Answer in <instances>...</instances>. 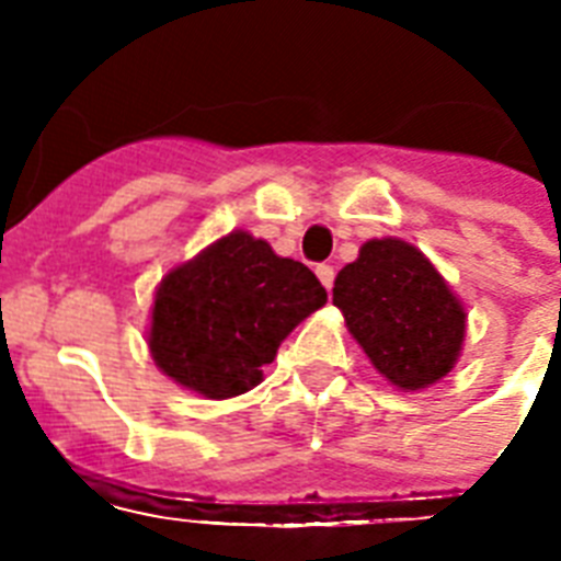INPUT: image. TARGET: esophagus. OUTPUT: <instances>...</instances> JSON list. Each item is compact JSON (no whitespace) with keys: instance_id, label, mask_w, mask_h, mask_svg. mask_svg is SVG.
Here are the masks:
<instances>
[{"instance_id":"esophagus-1","label":"esophagus","mask_w":561,"mask_h":561,"mask_svg":"<svg viewBox=\"0 0 561 561\" xmlns=\"http://www.w3.org/2000/svg\"><path fill=\"white\" fill-rule=\"evenodd\" d=\"M317 276H320V282H323L325 288L332 290V285H334V267H332V264H317Z\"/></svg>"}]
</instances>
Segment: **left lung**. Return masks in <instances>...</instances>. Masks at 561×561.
Returning a JSON list of instances; mask_svg holds the SVG:
<instances>
[{"mask_svg":"<svg viewBox=\"0 0 561 561\" xmlns=\"http://www.w3.org/2000/svg\"><path fill=\"white\" fill-rule=\"evenodd\" d=\"M352 337L396 387L422 390L460 355L466 311L436 267L399 238H375L332 290Z\"/></svg>","mask_w":561,"mask_h":561,"instance_id":"8db88e82","label":"left lung"}]
</instances>
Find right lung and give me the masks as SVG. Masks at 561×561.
Instances as JSON below:
<instances>
[{"label": "right lung", "mask_w": 561, "mask_h": 561, "mask_svg": "<svg viewBox=\"0 0 561 561\" xmlns=\"http://www.w3.org/2000/svg\"><path fill=\"white\" fill-rule=\"evenodd\" d=\"M325 302L302 262L229 232L171 271L153 299L151 355L162 373L206 399L253 390L290 329Z\"/></svg>", "instance_id": "obj_1"}]
</instances>
